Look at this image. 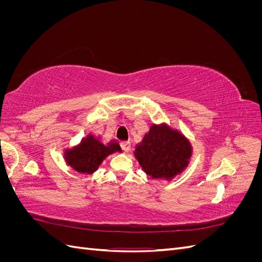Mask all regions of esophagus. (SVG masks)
Masks as SVG:
<instances>
[{
  "instance_id": "1",
  "label": "esophagus",
  "mask_w": 262,
  "mask_h": 262,
  "mask_svg": "<svg viewBox=\"0 0 262 262\" xmlns=\"http://www.w3.org/2000/svg\"><path fill=\"white\" fill-rule=\"evenodd\" d=\"M121 147L123 148L124 152L128 153L129 150L131 149V143H130L129 141H124V142H122V143H121Z\"/></svg>"
}]
</instances>
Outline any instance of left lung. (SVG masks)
<instances>
[{
  "mask_svg": "<svg viewBox=\"0 0 262 262\" xmlns=\"http://www.w3.org/2000/svg\"><path fill=\"white\" fill-rule=\"evenodd\" d=\"M192 152L191 142L184 133L162 122L152 123L133 155L147 176L170 181L187 169Z\"/></svg>",
  "mask_w": 262,
  "mask_h": 262,
  "instance_id": "8db88e82",
  "label": "left lung"
}]
</instances>
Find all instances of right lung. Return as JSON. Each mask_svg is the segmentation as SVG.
<instances>
[{"instance_id":"obj_1","label":"right lung","mask_w":262,"mask_h":262,"mask_svg":"<svg viewBox=\"0 0 262 262\" xmlns=\"http://www.w3.org/2000/svg\"><path fill=\"white\" fill-rule=\"evenodd\" d=\"M117 152H122L117 140L105 143L101 137H95L94 134L89 133L80 143L66 148L63 157L66 164L73 170L83 175H92L109 155Z\"/></svg>"}]
</instances>
